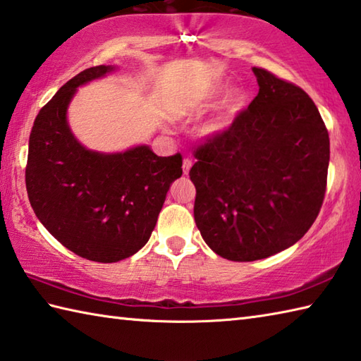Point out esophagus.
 <instances>
[{
  "instance_id": "esophagus-1",
  "label": "esophagus",
  "mask_w": 361,
  "mask_h": 361,
  "mask_svg": "<svg viewBox=\"0 0 361 361\" xmlns=\"http://www.w3.org/2000/svg\"><path fill=\"white\" fill-rule=\"evenodd\" d=\"M192 165H193V161H192V159H183V163H182V169H183V174H188L190 173V168H192Z\"/></svg>"
}]
</instances>
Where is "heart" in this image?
I'll list each match as a JSON object with an SVG mask.
<instances>
[{"instance_id": "obj_1", "label": "heart", "mask_w": 361, "mask_h": 361, "mask_svg": "<svg viewBox=\"0 0 361 361\" xmlns=\"http://www.w3.org/2000/svg\"><path fill=\"white\" fill-rule=\"evenodd\" d=\"M220 91H221L220 87H215V90H212V91L209 92V96L210 97L219 96ZM243 105H245V94L242 91H239V90L231 92L228 100H226V104H224L223 113L214 122H210V124L206 128H204V133H206V135H215V133L221 132L223 128L229 124L231 119H233L235 114L242 110Z\"/></svg>"}]
</instances>
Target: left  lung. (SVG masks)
Returning a JSON list of instances; mask_svg holds the SVG:
<instances>
[{
  "mask_svg": "<svg viewBox=\"0 0 361 361\" xmlns=\"http://www.w3.org/2000/svg\"><path fill=\"white\" fill-rule=\"evenodd\" d=\"M259 92L196 147L195 221L216 255L264 259L300 240L322 207L330 140L302 87L253 67Z\"/></svg>",
  "mask_w": 361,
  "mask_h": 361,
  "instance_id": "left-lung-1",
  "label": "left lung"
}]
</instances>
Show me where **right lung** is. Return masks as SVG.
<instances>
[{
    "label": "right lung",
    "instance_id": "add662e5",
    "mask_svg": "<svg viewBox=\"0 0 361 361\" xmlns=\"http://www.w3.org/2000/svg\"><path fill=\"white\" fill-rule=\"evenodd\" d=\"M113 66L90 67L40 108L30 135L25 180L31 207L47 231L85 259L118 262L145 247L182 155L159 157L149 146L119 154L87 151L67 124L77 87Z\"/></svg>",
    "mask_w": 361,
    "mask_h": 361
}]
</instances>
